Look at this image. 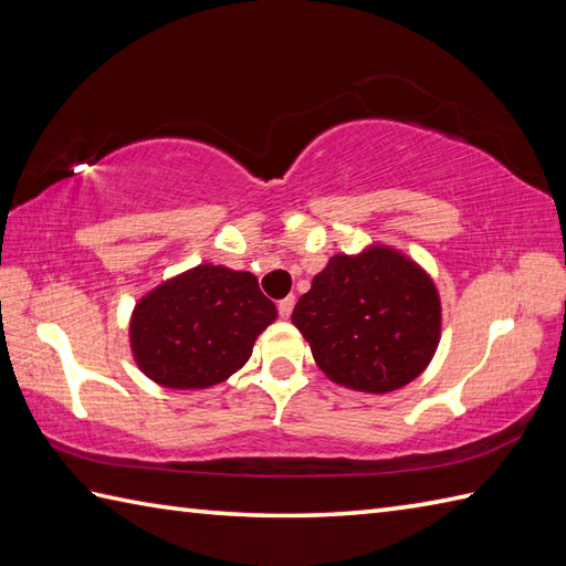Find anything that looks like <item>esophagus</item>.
<instances>
[{"mask_svg": "<svg viewBox=\"0 0 566 566\" xmlns=\"http://www.w3.org/2000/svg\"><path fill=\"white\" fill-rule=\"evenodd\" d=\"M276 308H280V316L282 318H290L292 311H294V296H284L280 304H276Z\"/></svg>", "mask_w": 566, "mask_h": 566, "instance_id": "obj_1", "label": "esophagus"}]
</instances>
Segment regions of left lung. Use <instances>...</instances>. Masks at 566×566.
Returning a JSON list of instances; mask_svg holds the SVG:
<instances>
[{"instance_id": "obj_1", "label": "left lung", "mask_w": 566, "mask_h": 566, "mask_svg": "<svg viewBox=\"0 0 566 566\" xmlns=\"http://www.w3.org/2000/svg\"><path fill=\"white\" fill-rule=\"evenodd\" d=\"M292 323L340 387L389 394L423 371L440 343L442 308L430 274L401 250L338 252L298 298Z\"/></svg>"}]
</instances>
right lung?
Returning <instances> with one entry per match:
<instances>
[{
    "label": "right lung",
    "mask_w": 566,
    "mask_h": 566,
    "mask_svg": "<svg viewBox=\"0 0 566 566\" xmlns=\"http://www.w3.org/2000/svg\"><path fill=\"white\" fill-rule=\"evenodd\" d=\"M274 318L255 274L203 262L140 296L128 323L130 353L165 389H209L248 363Z\"/></svg>",
    "instance_id": "obj_1"
}]
</instances>
